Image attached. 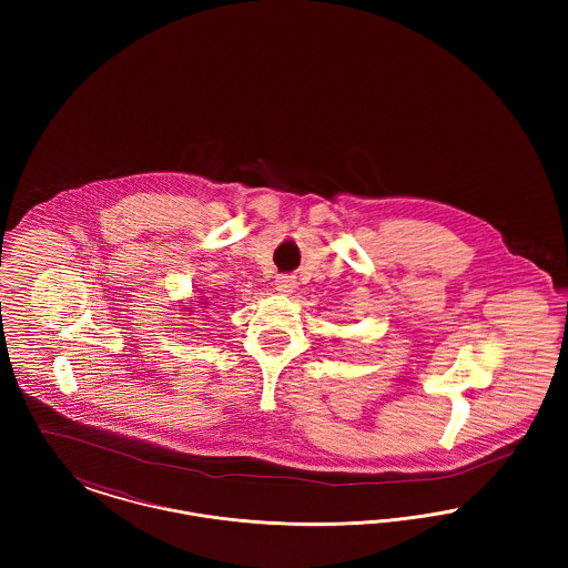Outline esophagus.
Wrapping results in <instances>:
<instances>
[{"label": "esophagus", "mask_w": 568, "mask_h": 568, "mask_svg": "<svg viewBox=\"0 0 568 568\" xmlns=\"http://www.w3.org/2000/svg\"><path fill=\"white\" fill-rule=\"evenodd\" d=\"M274 285H276V292H281V294H292V292L296 290V276L278 274L276 281H274Z\"/></svg>", "instance_id": "1"}]
</instances>
